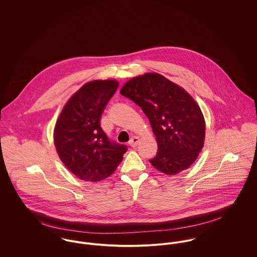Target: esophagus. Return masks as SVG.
I'll return each mask as SVG.
<instances>
[{
    "label": "esophagus",
    "instance_id": "obj_1",
    "mask_svg": "<svg viewBox=\"0 0 257 257\" xmlns=\"http://www.w3.org/2000/svg\"><path fill=\"white\" fill-rule=\"evenodd\" d=\"M139 143H140V139H139L138 137H134V138L130 141L128 145L132 147H136L139 145Z\"/></svg>",
    "mask_w": 257,
    "mask_h": 257
}]
</instances>
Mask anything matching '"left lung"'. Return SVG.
I'll return each mask as SVG.
<instances>
[{"label":"left lung","mask_w":257,"mask_h":257,"mask_svg":"<svg viewBox=\"0 0 257 257\" xmlns=\"http://www.w3.org/2000/svg\"><path fill=\"white\" fill-rule=\"evenodd\" d=\"M120 94L142 108L158 144L150 163L168 175L189 168L202 150L205 120L194 99L183 88L157 73L126 82Z\"/></svg>","instance_id":"left-lung-1"}]
</instances>
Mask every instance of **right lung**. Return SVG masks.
<instances>
[{"label": "right lung", "mask_w": 257, "mask_h": 257, "mask_svg": "<svg viewBox=\"0 0 257 257\" xmlns=\"http://www.w3.org/2000/svg\"><path fill=\"white\" fill-rule=\"evenodd\" d=\"M114 80H96L83 85L61 111L54 144L64 165L81 180L107 178L122 160L127 147L112 142L100 124L106 105L117 89Z\"/></svg>", "instance_id": "right-lung-1"}]
</instances>
